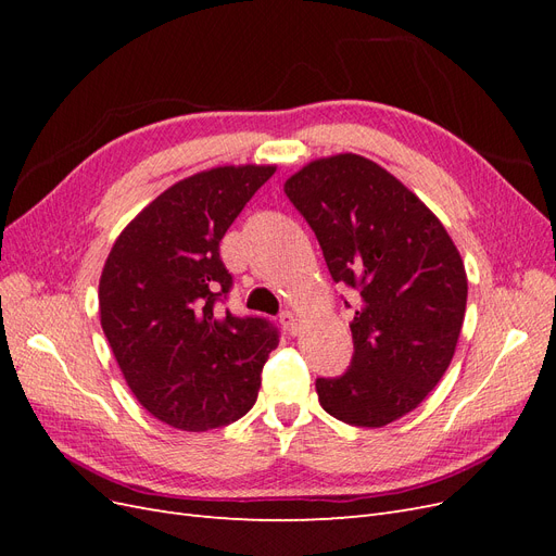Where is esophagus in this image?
I'll use <instances>...</instances> for the list:
<instances>
[{"label":"esophagus","instance_id":"34e87169","mask_svg":"<svg viewBox=\"0 0 556 556\" xmlns=\"http://www.w3.org/2000/svg\"><path fill=\"white\" fill-rule=\"evenodd\" d=\"M280 325H282V329L288 331L290 336H294L296 331H299V323H296V315L292 313V311H282L280 313Z\"/></svg>","mask_w":556,"mask_h":556}]
</instances>
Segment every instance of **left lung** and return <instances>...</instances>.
Instances as JSON below:
<instances>
[{"label": "left lung", "instance_id": "left-lung-1", "mask_svg": "<svg viewBox=\"0 0 556 556\" xmlns=\"http://www.w3.org/2000/svg\"><path fill=\"white\" fill-rule=\"evenodd\" d=\"M285 194L315 231L333 282L357 294L355 352L343 376L315 380L319 406L345 425H390L452 362L468 294L459 250L406 185L362 155L311 162Z\"/></svg>", "mask_w": 556, "mask_h": 556}]
</instances>
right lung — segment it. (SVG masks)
Returning <instances> with one entry per match:
<instances>
[{"label": "right lung", "mask_w": 556, "mask_h": 556, "mask_svg": "<svg viewBox=\"0 0 556 556\" xmlns=\"http://www.w3.org/2000/svg\"><path fill=\"white\" fill-rule=\"evenodd\" d=\"M276 166H217L162 192L125 227L99 280V315L117 366L164 425L208 431L257 401L280 333L223 308L231 274L220 241Z\"/></svg>", "instance_id": "right-lung-1"}]
</instances>
